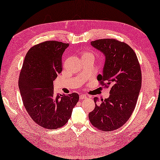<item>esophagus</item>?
Masks as SVG:
<instances>
[{"instance_id": "34e87169", "label": "esophagus", "mask_w": 160, "mask_h": 160, "mask_svg": "<svg viewBox=\"0 0 160 160\" xmlns=\"http://www.w3.org/2000/svg\"><path fill=\"white\" fill-rule=\"evenodd\" d=\"M85 98H87L86 95L81 94L80 96V100H84V99H85Z\"/></svg>"}]
</instances>
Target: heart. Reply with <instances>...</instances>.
<instances>
[{"label":"heart","mask_w":160,"mask_h":160,"mask_svg":"<svg viewBox=\"0 0 160 160\" xmlns=\"http://www.w3.org/2000/svg\"><path fill=\"white\" fill-rule=\"evenodd\" d=\"M85 55H92V54H91L90 52H84V53H83V56H85Z\"/></svg>","instance_id":"b5f03b06"}]
</instances>
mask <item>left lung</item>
<instances>
[{
  "label": "left lung",
  "mask_w": 160,
  "mask_h": 160,
  "mask_svg": "<svg viewBox=\"0 0 160 160\" xmlns=\"http://www.w3.org/2000/svg\"><path fill=\"white\" fill-rule=\"evenodd\" d=\"M103 53L105 63L102 75L97 77L100 84L111 87L110 96L97 104L89 113L93 127L102 131L116 130L131 117L137 103L142 86V72L136 54L124 42L105 38L91 42Z\"/></svg>",
  "instance_id": "obj_1"
}]
</instances>
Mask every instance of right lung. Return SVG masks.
<instances>
[{
	"mask_svg": "<svg viewBox=\"0 0 160 160\" xmlns=\"http://www.w3.org/2000/svg\"><path fill=\"white\" fill-rule=\"evenodd\" d=\"M69 44L45 41L27 53L20 73L18 86L29 116L47 129L63 127L71 116L79 95H56L53 80L62 71V56Z\"/></svg>",
	"mask_w": 160,
	"mask_h": 160,
	"instance_id": "right-lung-1",
	"label": "right lung"
}]
</instances>
